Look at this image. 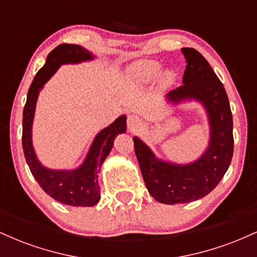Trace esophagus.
Here are the masks:
<instances>
[{
  "label": "esophagus",
  "instance_id": "esophagus-1",
  "mask_svg": "<svg viewBox=\"0 0 257 257\" xmlns=\"http://www.w3.org/2000/svg\"><path fill=\"white\" fill-rule=\"evenodd\" d=\"M141 124H143V119L138 116V114H131L128 116V119H126V125L131 131H137L138 128H140Z\"/></svg>",
  "mask_w": 257,
  "mask_h": 257
}]
</instances>
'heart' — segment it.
Segmentation results:
<instances>
[{"label": "heart", "instance_id": "1", "mask_svg": "<svg viewBox=\"0 0 257 257\" xmlns=\"http://www.w3.org/2000/svg\"><path fill=\"white\" fill-rule=\"evenodd\" d=\"M162 65L157 60L152 59H141V60L134 61L126 67L125 73L132 81L137 83H149L155 79L161 71ZM175 79V72L173 70H167L163 72V81L166 83H173Z\"/></svg>", "mask_w": 257, "mask_h": 257}]
</instances>
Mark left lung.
<instances>
[{"label":"left lung","instance_id":"left-lung-1","mask_svg":"<svg viewBox=\"0 0 257 257\" xmlns=\"http://www.w3.org/2000/svg\"><path fill=\"white\" fill-rule=\"evenodd\" d=\"M186 70L181 87L166 95L168 104L197 101L204 108L209 143L204 152L190 163L158 158L140 138L134 137L137 158L149 192L163 204L190 203L216 187L231 164L233 120L225 88L205 58L193 48H182Z\"/></svg>","mask_w":257,"mask_h":257}]
</instances>
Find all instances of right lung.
<instances>
[{"mask_svg":"<svg viewBox=\"0 0 257 257\" xmlns=\"http://www.w3.org/2000/svg\"><path fill=\"white\" fill-rule=\"evenodd\" d=\"M95 58L96 55L78 44L63 43L53 49L32 81L23 112V150L31 174L53 199L71 206H93L100 200V168L111 152L117 135L126 132V116L122 114L96 134L83 162L75 169H51L41 163L32 144V124L40 91L59 67Z\"/></svg>","mask_w":257,"mask_h":257,"instance_id":"right-lung-1","label":"right lung"}]
</instances>
